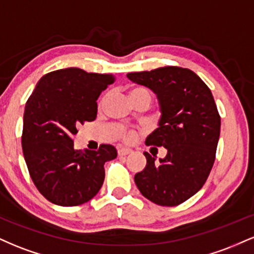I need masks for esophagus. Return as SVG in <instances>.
Instances as JSON below:
<instances>
[{
    "mask_svg": "<svg viewBox=\"0 0 254 254\" xmlns=\"http://www.w3.org/2000/svg\"><path fill=\"white\" fill-rule=\"evenodd\" d=\"M131 153H132V150L129 149V148H119L118 149L119 156H125V155H127V154H131Z\"/></svg>",
    "mask_w": 254,
    "mask_h": 254,
    "instance_id": "1",
    "label": "esophagus"
}]
</instances>
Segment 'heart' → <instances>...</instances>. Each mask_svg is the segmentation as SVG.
Returning <instances> with one entry per match:
<instances>
[{
  "instance_id": "1",
  "label": "heart",
  "mask_w": 254,
  "mask_h": 254,
  "mask_svg": "<svg viewBox=\"0 0 254 254\" xmlns=\"http://www.w3.org/2000/svg\"><path fill=\"white\" fill-rule=\"evenodd\" d=\"M136 93H144V94H148L150 97V94H149V92H148L147 89H144V88H135V89H132L130 92V95H132V94H136ZM106 100H107V97H104L103 99H101V101H100V106H104L105 105V103H106ZM119 136H121V138H123L124 141H127V142H131V141H133V139L136 138V136H137V133H136V131H131V130H121L119 131Z\"/></svg>"
}]
</instances>
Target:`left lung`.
<instances>
[{
	"instance_id": "obj_1",
	"label": "left lung",
	"mask_w": 254,
	"mask_h": 254,
	"mask_svg": "<svg viewBox=\"0 0 254 254\" xmlns=\"http://www.w3.org/2000/svg\"><path fill=\"white\" fill-rule=\"evenodd\" d=\"M127 76L156 95L161 116L145 144L167 149L160 162L144 151L147 165L135 174L136 186L150 202L178 205L202 189L214 165L221 129L214 97L190 69L164 66Z\"/></svg>"
}]
</instances>
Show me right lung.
<instances>
[{
	"instance_id": "add662e5",
	"label": "right lung",
	"mask_w": 254,
	"mask_h": 254,
	"mask_svg": "<svg viewBox=\"0 0 254 254\" xmlns=\"http://www.w3.org/2000/svg\"><path fill=\"white\" fill-rule=\"evenodd\" d=\"M112 74L61 69L39 80L25 106L22 151L40 193L62 206L92 199L103 186L104 164L117 157L111 144L99 150H75L77 127L97 117V100Z\"/></svg>"
}]
</instances>
